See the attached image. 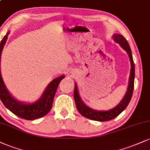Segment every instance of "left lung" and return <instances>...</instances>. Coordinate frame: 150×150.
Here are the masks:
<instances>
[{
  "instance_id": "obj_1",
  "label": "left lung",
  "mask_w": 150,
  "mask_h": 150,
  "mask_svg": "<svg viewBox=\"0 0 150 150\" xmlns=\"http://www.w3.org/2000/svg\"><path fill=\"white\" fill-rule=\"evenodd\" d=\"M112 38L115 42L118 43L127 52L128 55L129 57L130 62H131V72H130L128 89L123 99L121 100V102L117 105L116 107H115L111 110H93L92 108L88 107L82 101V98H80V96L79 94L78 88H77L76 83H75V89H74V98H75L77 109L82 116L86 117V118L89 119V120L99 121V122H105V121H109L115 118V117L118 116L121 112H122L126 109L133 95V87H134L135 64L134 62H133L131 48H130V46L127 40L124 38L123 35H120V34L115 33L113 35Z\"/></svg>"
}]
</instances>
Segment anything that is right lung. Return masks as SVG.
<instances>
[{"instance_id":"add662e5","label":"right lung","mask_w":150,"mask_h":150,"mask_svg":"<svg viewBox=\"0 0 150 150\" xmlns=\"http://www.w3.org/2000/svg\"><path fill=\"white\" fill-rule=\"evenodd\" d=\"M10 31L7 33L0 44V98L10 111L21 118L27 120H33L46 115L52 109L53 100L57 87L61 80L64 78V75L54 79L43 92L42 95L37 101L27 103L18 100L11 95L3 80L1 73V58L3 49L8 39Z\"/></svg>"}]
</instances>
